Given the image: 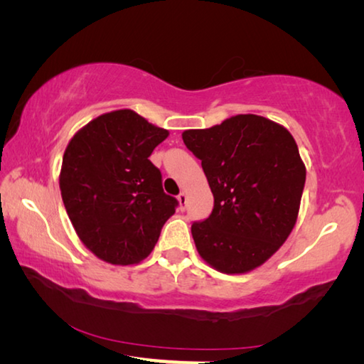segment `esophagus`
<instances>
[{
    "mask_svg": "<svg viewBox=\"0 0 364 364\" xmlns=\"http://www.w3.org/2000/svg\"><path fill=\"white\" fill-rule=\"evenodd\" d=\"M186 200H188L186 193H181L180 196H178V202H180V208H181V210H184V208H186Z\"/></svg>",
    "mask_w": 364,
    "mask_h": 364,
    "instance_id": "34e87169",
    "label": "esophagus"
}]
</instances>
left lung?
Here are the masks:
<instances>
[{
    "mask_svg": "<svg viewBox=\"0 0 364 364\" xmlns=\"http://www.w3.org/2000/svg\"><path fill=\"white\" fill-rule=\"evenodd\" d=\"M183 141L213 193L210 217L191 226L199 255L226 274L260 267L297 221L306 171L292 134L264 117L241 114L186 130Z\"/></svg>",
    "mask_w": 364,
    "mask_h": 364,
    "instance_id": "obj_1",
    "label": "left lung"
}]
</instances>
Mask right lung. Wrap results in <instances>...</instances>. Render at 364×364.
Here are the masks:
<instances>
[{
    "mask_svg": "<svg viewBox=\"0 0 364 364\" xmlns=\"http://www.w3.org/2000/svg\"><path fill=\"white\" fill-rule=\"evenodd\" d=\"M168 132L130 109L102 114L78 130L64 152L59 186L86 249L112 264L151 254L178 200L164 193L149 156Z\"/></svg>",
    "mask_w": 364,
    "mask_h": 364,
    "instance_id": "obj_1",
    "label": "right lung"
}]
</instances>
